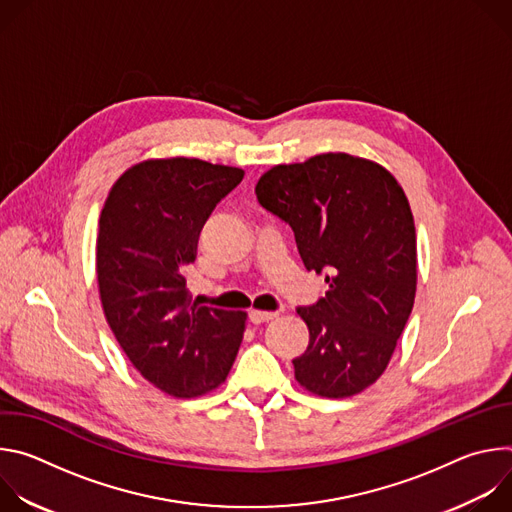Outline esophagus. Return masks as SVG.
Segmentation results:
<instances>
[{"instance_id": "esophagus-1", "label": "esophagus", "mask_w": 512, "mask_h": 512, "mask_svg": "<svg viewBox=\"0 0 512 512\" xmlns=\"http://www.w3.org/2000/svg\"><path fill=\"white\" fill-rule=\"evenodd\" d=\"M275 316H277L275 312H261V310H251V312H249V320H251L253 324L269 322V320H273Z\"/></svg>"}]
</instances>
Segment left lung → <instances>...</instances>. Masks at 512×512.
I'll return each instance as SVG.
<instances>
[{"instance_id": "obj_1", "label": "left lung", "mask_w": 512, "mask_h": 512, "mask_svg": "<svg viewBox=\"0 0 512 512\" xmlns=\"http://www.w3.org/2000/svg\"><path fill=\"white\" fill-rule=\"evenodd\" d=\"M255 194L294 231L306 269L330 285L298 308L310 328L294 358L298 383L330 399L360 393L387 369L413 310L417 247L403 188L379 164L322 154L271 168Z\"/></svg>"}]
</instances>
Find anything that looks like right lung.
<instances>
[{"mask_svg":"<svg viewBox=\"0 0 512 512\" xmlns=\"http://www.w3.org/2000/svg\"><path fill=\"white\" fill-rule=\"evenodd\" d=\"M243 174L194 158L141 162L113 184L99 218L107 324L133 367L174 397L221 385L243 340L245 312L192 304L184 275L206 218Z\"/></svg>","mask_w":512,"mask_h":512,"instance_id":"1","label":"right lung"}]
</instances>
